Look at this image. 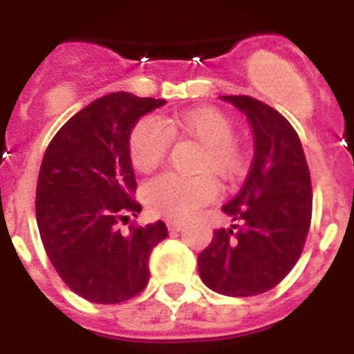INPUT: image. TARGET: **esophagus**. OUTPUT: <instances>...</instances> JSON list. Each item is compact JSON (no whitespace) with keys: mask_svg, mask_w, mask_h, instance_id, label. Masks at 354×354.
<instances>
[{"mask_svg":"<svg viewBox=\"0 0 354 354\" xmlns=\"http://www.w3.org/2000/svg\"><path fill=\"white\" fill-rule=\"evenodd\" d=\"M167 227L170 232H177V230H180V228L184 227V221L183 220H168Z\"/></svg>","mask_w":354,"mask_h":354,"instance_id":"obj_1","label":"esophagus"}]
</instances>
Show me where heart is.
Returning a JSON list of instances; mask_svg holds the SVG:
<instances>
[{
    "label": "heart",
    "instance_id": "b5f03b06",
    "mask_svg": "<svg viewBox=\"0 0 354 354\" xmlns=\"http://www.w3.org/2000/svg\"><path fill=\"white\" fill-rule=\"evenodd\" d=\"M234 122L216 108H195L174 115L167 120L142 118L129 134V156L134 170L150 171L159 167L171 138L186 136L202 145L198 159L200 175H179L165 171L143 186L149 209L167 218H187L218 196V184L209 171L220 179L234 180L245 167V149L234 136Z\"/></svg>",
    "mask_w": 354,
    "mask_h": 354
}]
</instances>
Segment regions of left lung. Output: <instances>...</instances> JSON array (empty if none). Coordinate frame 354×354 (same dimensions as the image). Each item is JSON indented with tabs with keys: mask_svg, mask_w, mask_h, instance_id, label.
<instances>
[{
	"mask_svg": "<svg viewBox=\"0 0 354 354\" xmlns=\"http://www.w3.org/2000/svg\"><path fill=\"white\" fill-rule=\"evenodd\" d=\"M223 99L248 117L255 154L241 192L221 207L236 225L216 228L198 271L214 292L246 298L273 289L298 262L312 221L310 171L283 115L250 95Z\"/></svg>",
	"mask_w": 354,
	"mask_h": 354,
	"instance_id": "obj_1",
	"label": "left lung"
}]
</instances>
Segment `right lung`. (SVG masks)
<instances>
[{"label": "right lung", "mask_w": 354, "mask_h": 354, "mask_svg": "<svg viewBox=\"0 0 354 354\" xmlns=\"http://www.w3.org/2000/svg\"><path fill=\"white\" fill-rule=\"evenodd\" d=\"M165 99L113 92L67 120L49 142L35 214L40 239L65 286L92 303L127 301L149 283V257L168 236L154 225H120L142 211L129 156L134 124Z\"/></svg>", "instance_id": "obj_1"}]
</instances>
